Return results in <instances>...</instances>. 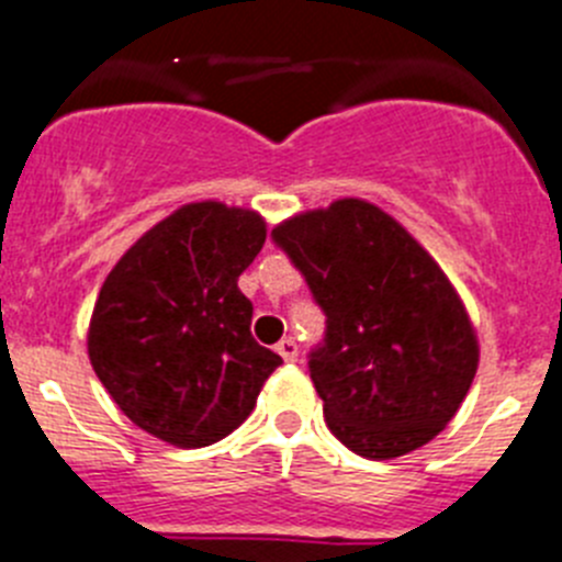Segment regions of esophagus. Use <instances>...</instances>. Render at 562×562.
Wrapping results in <instances>:
<instances>
[{
	"instance_id": "esophagus-1",
	"label": "esophagus",
	"mask_w": 562,
	"mask_h": 562,
	"mask_svg": "<svg viewBox=\"0 0 562 562\" xmlns=\"http://www.w3.org/2000/svg\"><path fill=\"white\" fill-rule=\"evenodd\" d=\"M277 352H280L288 363H293L300 358V344L293 341V338H282V341L277 344Z\"/></svg>"
}]
</instances>
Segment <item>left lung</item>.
Returning <instances> with one entry per match:
<instances>
[{
	"label": "left lung",
	"instance_id": "obj_1",
	"mask_svg": "<svg viewBox=\"0 0 562 562\" xmlns=\"http://www.w3.org/2000/svg\"><path fill=\"white\" fill-rule=\"evenodd\" d=\"M271 237L327 316L307 361L327 428L367 459L431 442L479 367L476 333L437 260L361 199L293 215Z\"/></svg>",
	"mask_w": 562,
	"mask_h": 562
}]
</instances>
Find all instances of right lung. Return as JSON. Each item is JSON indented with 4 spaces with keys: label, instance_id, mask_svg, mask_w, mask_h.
<instances>
[{
    "label": "right lung",
    "instance_id": "add662e5",
    "mask_svg": "<svg viewBox=\"0 0 562 562\" xmlns=\"http://www.w3.org/2000/svg\"><path fill=\"white\" fill-rule=\"evenodd\" d=\"M266 244L255 210L184 204L145 232L105 277L89 325V361L143 431L204 448L251 414L282 363L251 336L237 277Z\"/></svg>",
    "mask_w": 562,
    "mask_h": 562
}]
</instances>
